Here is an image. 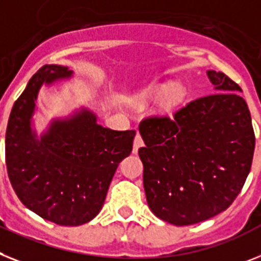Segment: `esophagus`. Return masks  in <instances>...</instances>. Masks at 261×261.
<instances>
[{
  "label": "esophagus",
  "instance_id": "obj_1",
  "mask_svg": "<svg viewBox=\"0 0 261 261\" xmlns=\"http://www.w3.org/2000/svg\"><path fill=\"white\" fill-rule=\"evenodd\" d=\"M143 146V139H142V137L139 134L135 135V139H134V146H133V152L134 154H137L138 150Z\"/></svg>",
  "mask_w": 261,
  "mask_h": 261
}]
</instances>
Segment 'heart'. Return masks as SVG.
I'll use <instances>...</instances> for the list:
<instances>
[{
    "label": "heart",
    "mask_w": 261,
    "mask_h": 261,
    "mask_svg": "<svg viewBox=\"0 0 261 261\" xmlns=\"http://www.w3.org/2000/svg\"><path fill=\"white\" fill-rule=\"evenodd\" d=\"M183 90L180 87H174L172 85H154L146 89L141 95L138 97V100L141 103H147L151 100L164 99L166 106H175L183 99Z\"/></svg>",
    "instance_id": "1"
}]
</instances>
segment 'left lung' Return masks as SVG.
I'll list each match as a JSON object with an SVG mask.
<instances>
[{
	"instance_id": "obj_1",
	"label": "left lung",
	"mask_w": 261,
	"mask_h": 261,
	"mask_svg": "<svg viewBox=\"0 0 261 261\" xmlns=\"http://www.w3.org/2000/svg\"><path fill=\"white\" fill-rule=\"evenodd\" d=\"M216 93L191 100L171 117L139 124L148 207L164 222L190 225L225 211L251 170L255 133L240 86L207 71Z\"/></svg>"
}]
</instances>
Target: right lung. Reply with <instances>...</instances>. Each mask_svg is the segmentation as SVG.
Segmentation results:
<instances>
[{
    "mask_svg": "<svg viewBox=\"0 0 261 261\" xmlns=\"http://www.w3.org/2000/svg\"><path fill=\"white\" fill-rule=\"evenodd\" d=\"M73 71L45 65L15 100L5 137V159L13 190L41 218L60 225H81L99 214L118 164L133 150L135 130L115 131L81 109L53 119L41 137L32 128L42 85L69 80Z\"/></svg>",
    "mask_w": 261,
    "mask_h": 261,
    "instance_id": "obj_1",
    "label": "right lung"
}]
</instances>
